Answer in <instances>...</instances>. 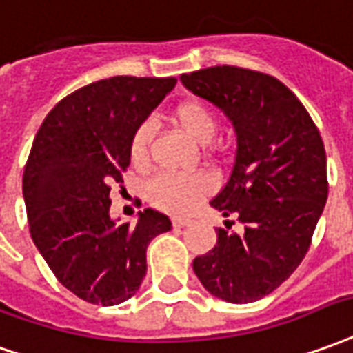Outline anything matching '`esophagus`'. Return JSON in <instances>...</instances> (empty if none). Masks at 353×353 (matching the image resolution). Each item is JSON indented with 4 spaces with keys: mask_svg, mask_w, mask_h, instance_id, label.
Returning <instances> with one entry per match:
<instances>
[{
    "mask_svg": "<svg viewBox=\"0 0 353 353\" xmlns=\"http://www.w3.org/2000/svg\"><path fill=\"white\" fill-rule=\"evenodd\" d=\"M191 223V219L189 218H174L172 219V225L174 228H185V225H189Z\"/></svg>",
    "mask_w": 353,
    "mask_h": 353,
    "instance_id": "esophagus-1",
    "label": "esophagus"
}]
</instances>
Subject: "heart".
Instances as JSON below:
<instances>
[{"label":"heart","mask_w":353,"mask_h":353,"mask_svg":"<svg viewBox=\"0 0 353 353\" xmlns=\"http://www.w3.org/2000/svg\"><path fill=\"white\" fill-rule=\"evenodd\" d=\"M170 120L177 130L196 145H206L216 134L218 120L212 108L199 99H185L177 103L170 112ZM152 128L141 124L130 141V159L135 168H143L147 164L149 145H151ZM214 189V181L206 174L194 176H170L162 174L152 179L147 187L149 201L170 214H187L208 196Z\"/></svg>","instance_id":"heart-1"}]
</instances>
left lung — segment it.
I'll use <instances>...</instances> for the list:
<instances>
[{"label": "left lung", "instance_id": "obj_1", "mask_svg": "<svg viewBox=\"0 0 353 353\" xmlns=\"http://www.w3.org/2000/svg\"><path fill=\"white\" fill-rule=\"evenodd\" d=\"M181 82L235 128L233 170L210 204L245 225L243 235L219 228L193 270L214 296L256 302L292 275L312 245L329 194L325 145L304 105L270 74L223 65L181 74Z\"/></svg>", "mask_w": 353, "mask_h": 353}]
</instances>
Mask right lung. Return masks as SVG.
I'll list each match as a JSON object with an SVG mask.
<instances>
[{
    "instance_id": "obj_1",
    "label": "right lung",
    "mask_w": 353,
    "mask_h": 353,
    "mask_svg": "<svg viewBox=\"0 0 353 353\" xmlns=\"http://www.w3.org/2000/svg\"><path fill=\"white\" fill-rule=\"evenodd\" d=\"M176 78L114 76L51 108L32 143L22 194L30 235L59 283L90 304L132 298L147 273V246L172 229L147 208L137 223L110 218V185L124 183L135 130L176 88Z\"/></svg>"
}]
</instances>
